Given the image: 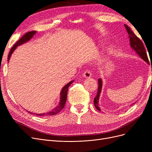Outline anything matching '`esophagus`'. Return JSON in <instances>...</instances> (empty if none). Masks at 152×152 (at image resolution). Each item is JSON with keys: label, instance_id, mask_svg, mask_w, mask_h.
<instances>
[{"label": "esophagus", "instance_id": "obj_1", "mask_svg": "<svg viewBox=\"0 0 152 152\" xmlns=\"http://www.w3.org/2000/svg\"><path fill=\"white\" fill-rule=\"evenodd\" d=\"M91 75H92L91 72L89 70H88V69H87V70L84 71V73H83V76H84V77H86V78L90 77L91 76Z\"/></svg>", "mask_w": 152, "mask_h": 152}]
</instances>
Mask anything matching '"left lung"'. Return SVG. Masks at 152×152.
Listing matches in <instances>:
<instances>
[{
	"mask_svg": "<svg viewBox=\"0 0 152 152\" xmlns=\"http://www.w3.org/2000/svg\"><path fill=\"white\" fill-rule=\"evenodd\" d=\"M124 26L127 30V33L129 34L130 45H131V47H132V49L134 51H135V52L139 55V57L142 58V60L146 61L147 63H149L148 62L149 61H148L147 54L145 49V47L143 45V42L141 41V40L138 37L135 36V34L131 31V29L128 26L124 25ZM98 83H99V87H98L97 94L96 97L94 98V103L95 108H96L99 111H100V108L99 107V100L100 94L102 91V81L100 78L98 79ZM135 103H133L131 105L134 104Z\"/></svg>",
	"mask_w": 152,
	"mask_h": 152,
	"instance_id": "obj_1",
	"label": "left lung"
}]
</instances>
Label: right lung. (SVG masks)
<instances>
[{
    "label": "right lung",
    "mask_w": 152,
    "mask_h": 152,
    "mask_svg": "<svg viewBox=\"0 0 152 152\" xmlns=\"http://www.w3.org/2000/svg\"><path fill=\"white\" fill-rule=\"evenodd\" d=\"M36 33V31H30L28 32V33H26L25 35H23L20 39L19 41H18V42L16 43L12 49H10V51L9 52V56H8V61H9L10 57L12 54L13 53V52H14V50L16 49V48H17V46L20 45L24 43H25L28 41H29V40L34 36V35ZM73 81H71V82L68 83L67 84H66L65 86H64L60 92V101L59 102V105L56 107L55 108L53 109L52 111H49V112H47V113H42V114H37V113H33L32 112H30V111H28V112L30 114H33V115H36L37 116H47V115H54L58 113L60 111L64 108L65 105V103L66 101V99H67V93H68V87L69 86L73 83Z\"/></svg>",
    "instance_id": "1"
}]
</instances>
